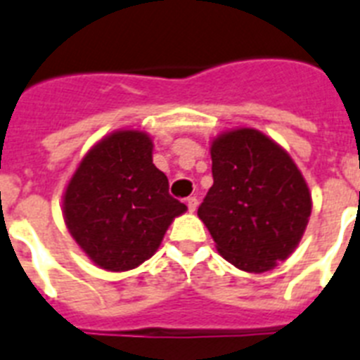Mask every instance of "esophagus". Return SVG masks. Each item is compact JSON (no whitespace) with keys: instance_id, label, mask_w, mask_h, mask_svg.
Instances as JSON below:
<instances>
[{"instance_id":"esophagus-1","label":"esophagus","mask_w":360,"mask_h":360,"mask_svg":"<svg viewBox=\"0 0 360 360\" xmlns=\"http://www.w3.org/2000/svg\"><path fill=\"white\" fill-rule=\"evenodd\" d=\"M186 205H188L190 212H194V210L198 209V198H195V195L188 198V200H186Z\"/></svg>"}]
</instances>
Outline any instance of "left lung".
Listing matches in <instances>:
<instances>
[{"label": "left lung", "mask_w": 360, "mask_h": 360, "mask_svg": "<svg viewBox=\"0 0 360 360\" xmlns=\"http://www.w3.org/2000/svg\"><path fill=\"white\" fill-rule=\"evenodd\" d=\"M212 186L198 209L216 250L238 270L262 274L302 240L312 200L292 157L270 136L238 127L210 144Z\"/></svg>", "instance_id": "left-lung-1"}]
</instances>
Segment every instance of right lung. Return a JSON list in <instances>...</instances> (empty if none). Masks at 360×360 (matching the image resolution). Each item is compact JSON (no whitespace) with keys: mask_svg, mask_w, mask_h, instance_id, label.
Wrapping results in <instances>:
<instances>
[{"mask_svg":"<svg viewBox=\"0 0 360 360\" xmlns=\"http://www.w3.org/2000/svg\"><path fill=\"white\" fill-rule=\"evenodd\" d=\"M185 210L153 165V140L136 129L114 131L92 146L63 195L70 235L107 271L133 270L148 261Z\"/></svg>","mask_w":360,"mask_h":360,"instance_id":"right-lung-1","label":"right lung"}]
</instances>
